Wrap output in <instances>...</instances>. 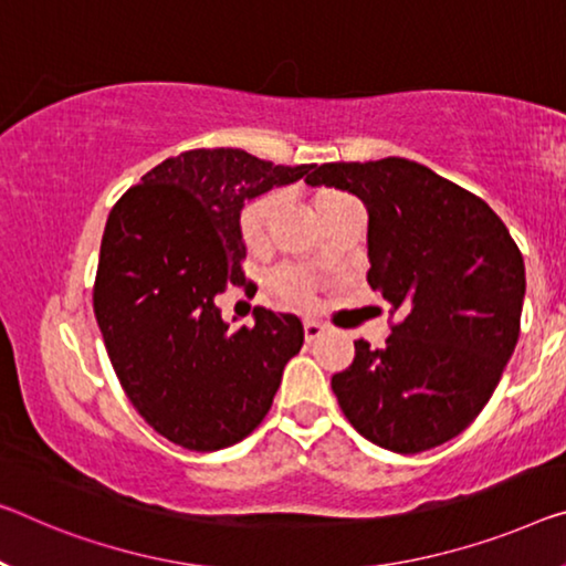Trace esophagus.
I'll return each mask as SVG.
<instances>
[{"label":"esophagus","mask_w":566,"mask_h":566,"mask_svg":"<svg viewBox=\"0 0 566 566\" xmlns=\"http://www.w3.org/2000/svg\"><path fill=\"white\" fill-rule=\"evenodd\" d=\"M324 332H326V326L318 324V321H313V318L303 321V334H306V342H313V338H318Z\"/></svg>","instance_id":"34e87169"}]
</instances>
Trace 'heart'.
Returning a JSON list of instances; mask_svg holds the SVG:
<instances>
[{
	"instance_id": "b5f03b06",
	"label": "heart",
	"mask_w": 566,
	"mask_h": 566,
	"mask_svg": "<svg viewBox=\"0 0 566 566\" xmlns=\"http://www.w3.org/2000/svg\"><path fill=\"white\" fill-rule=\"evenodd\" d=\"M334 197H338V192H332V189L318 192L313 197V212ZM275 207H277V197L265 195L255 199V202H250L245 210L240 212V238L245 242L250 253H258V250L265 248L268 220H271ZM268 289L273 291L275 298H281L283 303H291V306H308V303H313V281L306 273L298 271V268H289V265L277 268V271L268 277Z\"/></svg>"
}]
</instances>
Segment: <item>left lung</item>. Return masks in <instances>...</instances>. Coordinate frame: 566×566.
I'll use <instances>...</instances> for the list:
<instances>
[{
    "label": "left lung",
    "mask_w": 566,
    "mask_h": 566,
    "mask_svg": "<svg viewBox=\"0 0 566 566\" xmlns=\"http://www.w3.org/2000/svg\"><path fill=\"white\" fill-rule=\"evenodd\" d=\"M306 181L367 207V281L399 313L381 349L359 338L349 369L332 377L346 420L402 455L453 440L491 399L518 342V245L481 197L410 159L321 164Z\"/></svg>",
    "instance_id": "1"
}]
</instances>
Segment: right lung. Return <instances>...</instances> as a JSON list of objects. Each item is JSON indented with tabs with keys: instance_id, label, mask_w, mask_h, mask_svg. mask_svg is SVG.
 <instances>
[{
	"instance_id": "add662e5",
	"label": "right lung",
	"mask_w": 566,
	"mask_h": 566,
	"mask_svg": "<svg viewBox=\"0 0 566 566\" xmlns=\"http://www.w3.org/2000/svg\"><path fill=\"white\" fill-rule=\"evenodd\" d=\"M311 169L195 149L161 161L113 205L93 311L136 412L181 448L210 453L248 438L301 352L298 316L255 308V326L230 328L214 298L245 285L248 199Z\"/></svg>"
}]
</instances>
